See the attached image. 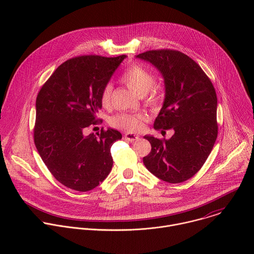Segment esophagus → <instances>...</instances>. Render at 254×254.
Masks as SVG:
<instances>
[{
  "instance_id": "esophagus-1",
  "label": "esophagus",
  "mask_w": 254,
  "mask_h": 254,
  "mask_svg": "<svg viewBox=\"0 0 254 254\" xmlns=\"http://www.w3.org/2000/svg\"><path fill=\"white\" fill-rule=\"evenodd\" d=\"M125 138L127 139L128 141H135V140H138L139 139V136L135 133H126L125 134Z\"/></svg>"
}]
</instances>
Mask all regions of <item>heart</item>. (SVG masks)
Listing matches in <instances>:
<instances>
[{"mask_svg":"<svg viewBox=\"0 0 254 254\" xmlns=\"http://www.w3.org/2000/svg\"><path fill=\"white\" fill-rule=\"evenodd\" d=\"M123 83L137 96H143L150 89L152 90V99L156 101L158 99L159 88L152 87L154 83V76L149 70L139 65H132L127 69L121 77ZM113 87L111 84H106L100 95V102L103 107H108L111 104ZM144 119L141 116L121 114L113 118L112 125L115 127L122 128L127 131H136L143 125Z\"/></svg>","mask_w":254,"mask_h":254,"instance_id":"heart-1","label":"heart"}]
</instances>
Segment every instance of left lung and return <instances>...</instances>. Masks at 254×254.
<instances>
[{
    "instance_id": "left-lung-1",
    "label": "left lung",
    "mask_w": 254,
    "mask_h": 254,
    "mask_svg": "<svg viewBox=\"0 0 254 254\" xmlns=\"http://www.w3.org/2000/svg\"><path fill=\"white\" fill-rule=\"evenodd\" d=\"M161 73L165 85L156 129H174L169 139L144 135L152 146L143 158L146 168L168 183L192 178L204 165L217 138V96L202 68L186 54L152 50L135 55Z\"/></svg>"
}]
</instances>
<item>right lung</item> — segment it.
I'll use <instances>...</instances> for the list:
<instances>
[{"label":"right lung","instance_id":"add662e5","mask_svg":"<svg viewBox=\"0 0 254 254\" xmlns=\"http://www.w3.org/2000/svg\"><path fill=\"white\" fill-rule=\"evenodd\" d=\"M80 56L62 63L36 99L34 141L54 178L67 188L86 192L111 173V148L122 133L108 127L86 134L97 122L104 86L126 59Z\"/></svg>","mask_w":254,"mask_h":254}]
</instances>
